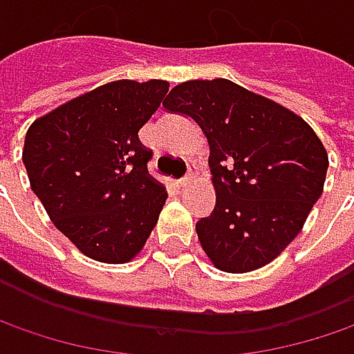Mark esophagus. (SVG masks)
Wrapping results in <instances>:
<instances>
[{
  "mask_svg": "<svg viewBox=\"0 0 354 354\" xmlns=\"http://www.w3.org/2000/svg\"><path fill=\"white\" fill-rule=\"evenodd\" d=\"M192 182H194V172H192V168H188V174L178 180V186H180V188H188V186H192Z\"/></svg>",
  "mask_w": 354,
  "mask_h": 354,
  "instance_id": "1",
  "label": "esophagus"
}]
</instances>
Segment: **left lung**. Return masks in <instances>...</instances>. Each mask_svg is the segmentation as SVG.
<instances>
[{"label": "left lung", "instance_id": "obj_1", "mask_svg": "<svg viewBox=\"0 0 354 354\" xmlns=\"http://www.w3.org/2000/svg\"><path fill=\"white\" fill-rule=\"evenodd\" d=\"M164 109L192 118L209 147L216 206L196 223L209 261L227 273L271 263L323 194L329 156L315 131L227 79L180 83Z\"/></svg>", "mask_w": 354, "mask_h": 354}]
</instances>
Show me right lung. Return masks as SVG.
<instances>
[{
  "mask_svg": "<svg viewBox=\"0 0 354 354\" xmlns=\"http://www.w3.org/2000/svg\"><path fill=\"white\" fill-rule=\"evenodd\" d=\"M168 86L113 81L39 116L25 134L31 190L55 227L95 261H131L158 222L168 194L148 174L152 152L138 131Z\"/></svg>",
  "mask_w": 354,
  "mask_h": 354,
  "instance_id": "obj_1",
  "label": "right lung"
}]
</instances>
